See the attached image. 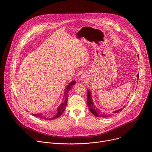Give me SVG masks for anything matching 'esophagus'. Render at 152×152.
<instances>
[{
  "label": "esophagus",
  "mask_w": 152,
  "mask_h": 152,
  "mask_svg": "<svg viewBox=\"0 0 152 152\" xmlns=\"http://www.w3.org/2000/svg\"><path fill=\"white\" fill-rule=\"evenodd\" d=\"M84 77H80V80H84Z\"/></svg>",
  "instance_id": "1"
}]
</instances>
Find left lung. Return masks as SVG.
I'll return each instance as SVG.
<instances>
[{"instance_id":"obj_1","label":"left lung","mask_w":152,"mask_h":152,"mask_svg":"<svg viewBox=\"0 0 152 152\" xmlns=\"http://www.w3.org/2000/svg\"><path fill=\"white\" fill-rule=\"evenodd\" d=\"M139 77V74L137 75V78L138 79ZM87 105L89 107V110H90V112L96 116L97 117H102V118H107L109 117L111 115L109 114H107L105 113H102L100 111V110L99 108H98L97 107H96V105L94 104V102L93 101V99L91 97V93L90 92V91L89 90H87ZM125 107H124V108ZM123 110V108L119 110H116V111L114 112V113H118L119 112H120L121 111Z\"/></svg>"}]
</instances>
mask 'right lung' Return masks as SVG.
<instances>
[{
    "label": "right lung",
    "instance_id": "1",
    "mask_svg": "<svg viewBox=\"0 0 152 152\" xmlns=\"http://www.w3.org/2000/svg\"><path fill=\"white\" fill-rule=\"evenodd\" d=\"M75 84H76V82L75 80H73L72 81L70 84H69L65 88V91H64V93H65V95L64 96V101L63 102H62L60 105L58 107V112H57V113L54 116H51L50 118H47L45 116L43 115L42 113H36V114H33L34 116L37 117V118H41V119H48V120H51V119H56L58 118H59L62 114V113L65 111V108L66 107V105L67 104V100H68V91L69 90H70V89H72V87L73 86H74Z\"/></svg>",
    "mask_w": 152,
    "mask_h": 152
}]
</instances>
